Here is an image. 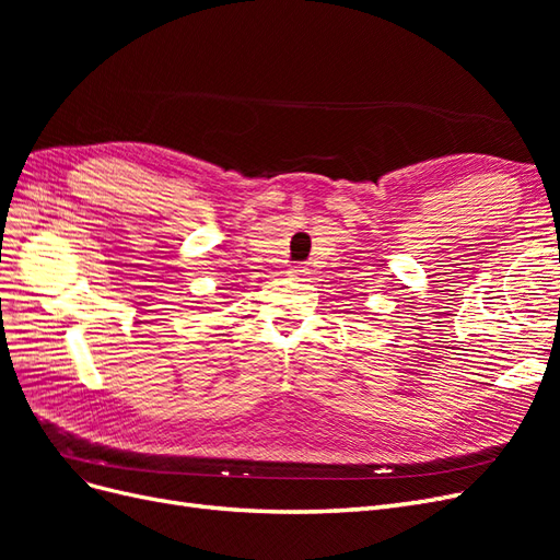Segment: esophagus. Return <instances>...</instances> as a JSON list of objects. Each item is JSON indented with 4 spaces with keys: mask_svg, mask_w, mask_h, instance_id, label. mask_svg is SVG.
Listing matches in <instances>:
<instances>
[{
    "mask_svg": "<svg viewBox=\"0 0 560 560\" xmlns=\"http://www.w3.org/2000/svg\"><path fill=\"white\" fill-rule=\"evenodd\" d=\"M290 276H292L294 280H308V276H311V268H308V266H301V264H296V266H292V268H290Z\"/></svg>",
    "mask_w": 560,
    "mask_h": 560,
    "instance_id": "esophagus-1",
    "label": "esophagus"
}]
</instances>
